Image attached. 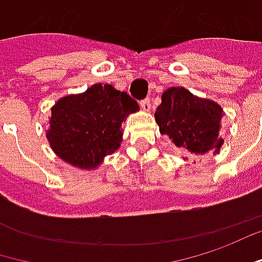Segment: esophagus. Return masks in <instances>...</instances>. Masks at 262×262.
Here are the masks:
<instances>
[{
  "label": "esophagus",
  "instance_id": "1",
  "mask_svg": "<svg viewBox=\"0 0 262 262\" xmlns=\"http://www.w3.org/2000/svg\"><path fill=\"white\" fill-rule=\"evenodd\" d=\"M141 106H142V110H144V111H149V110H151V100L149 99L141 100Z\"/></svg>",
  "mask_w": 262,
  "mask_h": 262
}]
</instances>
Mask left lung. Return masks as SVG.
<instances>
[{
    "instance_id": "1",
    "label": "left lung",
    "mask_w": 262,
    "mask_h": 262,
    "mask_svg": "<svg viewBox=\"0 0 262 262\" xmlns=\"http://www.w3.org/2000/svg\"><path fill=\"white\" fill-rule=\"evenodd\" d=\"M220 103L199 98L185 87H170L162 95L156 110V121L162 135H166L185 156H203L220 152L221 138Z\"/></svg>"
}]
</instances>
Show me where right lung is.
Returning a JSON list of instances; mask_svg holds the SVG:
<instances>
[{
  "mask_svg": "<svg viewBox=\"0 0 262 262\" xmlns=\"http://www.w3.org/2000/svg\"><path fill=\"white\" fill-rule=\"evenodd\" d=\"M136 111L139 105L126 92L98 83L54 103L46 136L59 159L74 167L93 170L120 148L121 123Z\"/></svg>",
  "mask_w": 262,
  "mask_h": 262,
  "instance_id": "right-lung-1",
  "label": "right lung"
}]
</instances>
